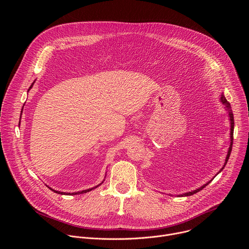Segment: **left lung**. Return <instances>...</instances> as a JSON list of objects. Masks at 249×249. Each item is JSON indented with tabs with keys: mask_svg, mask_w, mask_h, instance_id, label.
Segmentation results:
<instances>
[{
	"mask_svg": "<svg viewBox=\"0 0 249 249\" xmlns=\"http://www.w3.org/2000/svg\"><path fill=\"white\" fill-rule=\"evenodd\" d=\"M220 101L222 102V104H224L225 105V108H226V110L228 111V113H229V117H230V124H231V133H230V140H231V142H230V148H229V150H228V154H227V157H226V160H225V164L223 165V167L219 170V172L217 173V174H219L223 169H224V167L226 166V164H227V162H228V160H229V159H230V156H231V149H232V141H233V128H234V120H233V114H232V111H231V104H230V102L226 99V97H225V95H224V93H222L221 94V97H220ZM216 174V175H217ZM212 180H210L209 182H207V183H205L204 185H202L201 187H199V188H197V189H195V190H193V191H190V192H186V193H183V194H179V195H177V196H179V197H183V196H191V195H193V194H195V193H197V192H199L200 190H202L204 187H206L210 182H211Z\"/></svg>",
	"mask_w": 249,
	"mask_h": 249,
	"instance_id": "obj_1",
	"label": "left lung"
}]
</instances>
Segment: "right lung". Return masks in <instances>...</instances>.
Returning a JSON list of instances; mask_svg holds the SVG:
<instances>
[{
  "label": "right lung",
  "instance_id": "add662e5",
  "mask_svg": "<svg viewBox=\"0 0 249 249\" xmlns=\"http://www.w3.org/2000/svg\"><path fill=\"white\" fill-rule=\"evenodd\" d=\"M35 83V81L32 83V85L29 87V89H28V90L33 87V84ZM20 123V122H19ZM104 181V180H103ZM103 181L101 182V183H103ZM100 183V184H101ZM100 184H98V185H96V186H94V187H92V188H89V189H86V190H83V191H78V192H73V193H69V192H61V191H57V190H54V189H52V188H50V187H48V188H50L52 191H54L55 193H58V194H62V195H78V194H83V193H87V192H89V191H91L92 189H94V188H97Z\"/></svg>",
  "mask_w": 249,
  "mask_h": 249
}]
</instances>
